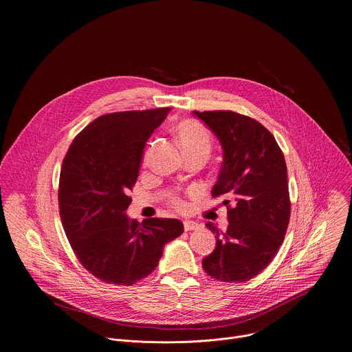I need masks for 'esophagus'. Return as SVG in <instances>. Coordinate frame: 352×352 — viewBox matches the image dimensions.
Instances as JSON below:
<instances>
[{
	"label": "esophagus",
	"mask_w": 352,
	"mask_h": 352,
	"mask_svg": "<svg viewBox=\"0 0 352 352\" xmlns=\"http://www.w3.org/2000/svg\"><path fill=\"white\" fill-rule=\"evenodd\" d=\"M197 228H199V224H197V223L190 221V220L184 221V230H185V231H192V230H197Z\"/></svg>",
	"instance_id": "1"
}]
</instances>
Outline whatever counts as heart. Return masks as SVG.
Masks as SVG:
<instances>
[{"label":"heart","instance_id":"1","mask_svg":"<svg viewBox=\"0 0 352 352\" xmlns=\"http://www.w3.org/2000/svg\"><path fill=\"white\" fill-rule=\"evenodd\" d=\"M174 131L185 156L197 152L206 153L209 156L212 150V136L204 125H200L199 122L192 120H185L178 122ZM171 205L179 212H184L186 209V204L184 200L175 196L171 197Z\"/></svg>","mask_w":352,"mask_h":352}]
</instances>
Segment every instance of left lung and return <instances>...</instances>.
<instances>
[{"mask_svg": "<svg viewBox=\"0 0 352 352\" xmlns=\"http://www.w3.org/2000/svg\"><path fill=\"white\" fill-rule=\"evenodd\" d=\"M219 138L224 162L212 195L227 196L228 227L216 234V249L204 270L224 283L256 277L284 241L291 202L284 155L274 136L256 120L234 111H193Z\"/></svg>", "mask_w": 352, "mask_h": 352, "instance_id": "obj_1", "label": "left lung"}]
</instances>
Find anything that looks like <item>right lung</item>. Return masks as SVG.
<instances>
[{"label": "right lung", "mask_w": 352, "mask_h": 352, "mask_svg": "<svg viewBox=\"0 0 352 352\" xmlns=\"http://www.w3.org/2000/svg\"><path fill=\"white\" fill-rule=\"evenodd\" d=\"M171 109L111 113L72 140L63 162L58 205L67 238L82 266L100 281L132 285L152 273L167 242L184 232L177 219L125 214L146 140Z\"/></svg>", "instance_id": "right-lung-1"}]
</instances>
